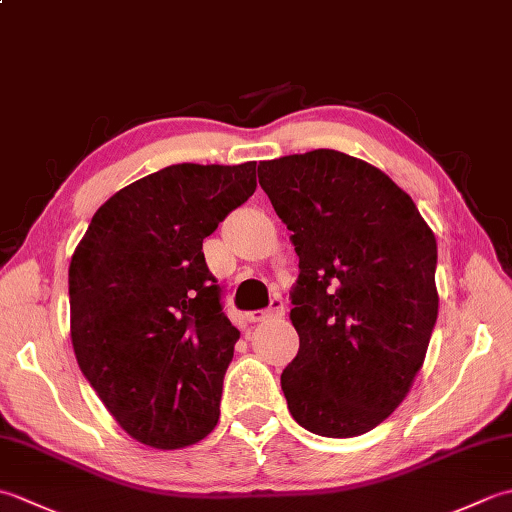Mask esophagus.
<instances>
[{"label": "esophagus", "mask_w": 512, "mask_h": 512, "mask_svg": "<svg viewBox=\"0 0 512 512\" xmlns=\"http://www.w3.org/2000/svg\"><path fill=\"white\" fill-rule=\"evenodd\" d=\"M284 301H281L279 297H273L270 299V306L266 310H255L248 314V319L253 323H262V321H268V319H279L284 317Z\"/></svg>", "instance_id": "1"}]
</instances>
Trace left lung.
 Segmentation results:
<instances>
[{
	"instance_id": "left-lung-1",
	"label": "left lung",
	"mask_w": 512,
	"mask_h": 512,
	"mask_svg": "<svg viewBox=\"0 0 512 512\" xmlns=\"http://www.w3.org/2000/svg\"><path fill=\"white\" fill-rule=\"evenodd\" d=\"M257 176L299 255L288 409L317 436H361L405 400L424 363L438 319L436 235L394 180L341 151L264 160Z\"/></svg>"
}]
</instances>
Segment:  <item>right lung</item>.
Returning <instances> with one entry per match:
<instances>
[{"label":"right lung","instance_id":"right-lung-1","mask_svg":"<svg viewBox=\"0 0 512 512\" xmlns=\"http://www.w3.org/2000/svg\"><path fill=\"white\" fill-rule=\"evenodd\" d=\"M257 162L171 165L114 193L70 262V336L83 376L134 440L200 442L220 418L239 330L202 242L257 189Z\"/></svg>","mask_w":512,"mask_h":512}]
</instances>
